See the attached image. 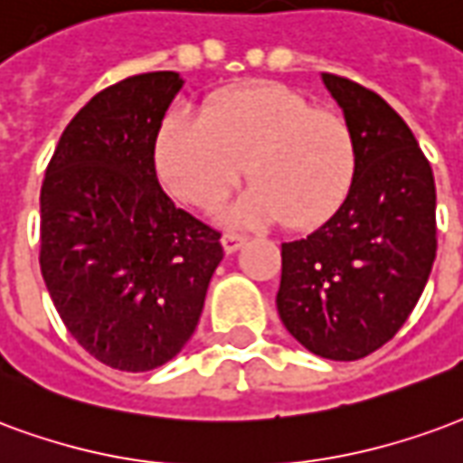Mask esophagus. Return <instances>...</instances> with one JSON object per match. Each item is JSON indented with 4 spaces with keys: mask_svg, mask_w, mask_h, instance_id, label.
<instances>
[{
    "mask_svg": "<svg viewBox=\"0 0 463 463\" xmlns=\"http://www.w3.org/2000/svg\"><path fill=\"white\" fill-rule=\"evenodd\" d=\"M244 244H246V236L234 234V232H227V234L222 236V246H224V251H227V254H234V251H239Z\"/></svg>",
    "mask_w": 463,
    "mask_h": 463,
    "instance_id": "34e87169",
    "label": "esophagus"
}]
</instances>
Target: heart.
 I'll list each match as a JSON object with an SVG mask.
<instances>
[{"label": "heart", "mask_w": 463, "mask_h": 463, "mask_svg": "<svg viewBox=\"0 0 463 463\" xmlns=\"http://www.w3.org/2000/svg\"><path fill=\"white\" fill-rule=\"evenodd\" d=\"M165 190L187 207H219L244 177L232 212L241 224L316 229L340 212L357 175L355 135L340 113L281 83H256L212 100L204 118L172 113L155 143Z\"/></svg>", "instance_id": "b5f03b06"}]
</instances>
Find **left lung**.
Wrapping results in <instances>:
<instances>
[{
  "label": "left lung",
  "instance_id": "obj_1",
  "mask_svg": "<svg viewBox=\"0 0 463 463\" xmlns=\"http://www.w3.org/2000/svg\"><path fill=\"white\" fill-rule=\"evenodd\" d=\"M357 145L350 197L333 219L281 244L276 308L310 353L370 355L410 318L437 256V192L430 160L374 90L323 73Z\"/></svg>",
  "mask_w": 463,
  "mask_h": 463
}]
</instances>
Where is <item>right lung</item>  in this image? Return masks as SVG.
I'll return each instance as SVG.
<instances>
[{
    "mask_svg": "<svg viewBox=\"0 0 463 463\" xmlns=\"http://www.w3.org/2000/svg\"><path fill=\"white\" fill-rule=\"evenodd\" d=\"M180 73L153 71L90 98L61 135L42 184V264L63 326L103 365L145 373L197 328L224 249L175 207L155 143Z\"/></svg>",
    "mask_w": 463,
    "mask_h": 463,
    "instance_id": "obj_1",
    "label": "right lung"
}]
</instances>
